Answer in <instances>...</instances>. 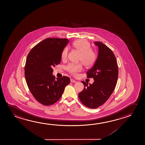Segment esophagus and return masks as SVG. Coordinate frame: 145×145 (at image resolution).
Segmentation results:
<instances>
[{
    "label": "esophagus",
    "mask_w": 145,
    "mask_h": 145,
    "mask_svg": "<svg viewBox=\"0 0 145 145\" xmlns=\"http://www.w3.org/2000/svg\"><path fill=\"white\" fill-rule=\"evenodd\" d=\"M70 81H71V82H72V83H75V82H76V81L74 79H71Z\"/></svg>",
    "instance_id": "1"
}]
</instances>
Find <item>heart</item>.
Wrapping results in <instances>:
<instances>
[{"instance_id":"obj_1","label":"heart","mask_w":145,"mask_h":145,"mask_svg":"<svg viewBox=\"0 0 145 145\" xmlns=\"http://www.w3.org/2000/svg\"><path fill=\"white\" fill-rule=\"evenodd\" d=\"M73 46L80 53L79 61L82 63L85 66L87 67L93 66L97 60V55L95 52L91 50V48L90 43L86 39H79L75 41ZM69 52L68 47L65 48L62 50L61 57L63 59H66ZM67 69L69 73L73 75H76L82 70L81 64H70L67 67Z\"/></svg>"}]
</instances>
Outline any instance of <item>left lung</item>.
I'll use <instances>...</instances> for the list:
<instances>
[{"instance_id": "obj_1", "label": "left lung", "mask_w": 145, "mask_h": 145, "mask_svg": "<svg viewBox=\"0 0 145 145\" xmlns=\"http://www.w3.org/2000/svg\"><path fill=\"white\" fill-rule=\"evenodd\" d=\"M99 48L97 59L88 70V78H93L89 86L82 81L84 89L79 93L81 102L86 107L95 109L104 104L111 96L116 85L118 68L116 57L112 50L100 41L94 42Z\"/></svg>"}]
</instances>
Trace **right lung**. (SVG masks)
<instances>
[{"instance_id":"obj_1","label":"right lung","mask_w":145,"mask_h":145,"mask_svg":"<svg viewBox=\"0 0 145 145\" xmlns=\"http://www.w3.org/2000/svg\"><path fill=\"white\" fill-rule=\"evenodd\" d=\"M69 42L66 38H48L36 45L27 57L25 77L32 95L41 104L50 106L62 97L70 79L55 80L52 67L61 61L62 50Z\"/></svg>"}]
</instances>
